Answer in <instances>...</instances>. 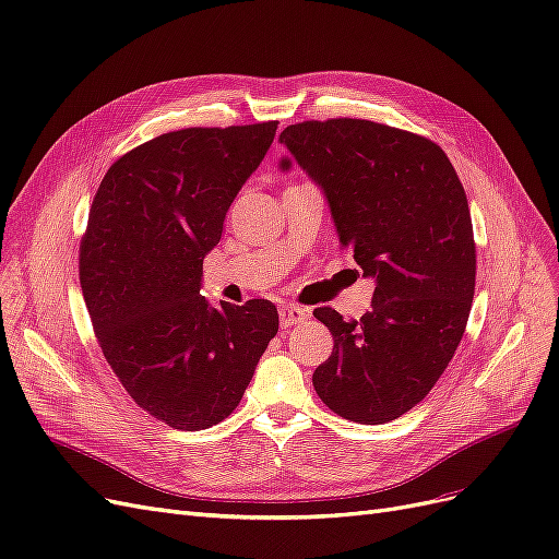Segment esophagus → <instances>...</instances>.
I'll list each match as a JSON object with an SVG mask.
<instances>
[{"label": "esophagus", "instance_id": "34e87169", "mask_svg": "<svg viewBox=\"0 0 559 559\" xmlns=\"http://www.w3.org/2000/svg\"><path fill=\"white\" fill-rule=\"evenodd\" d=\"M310 317L308 308H298V306H284L280 308V326L286 331L296 324H302Z\"/></svg>", "mask_w": 559, "mask_h": 559}]
</instances>
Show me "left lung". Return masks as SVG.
Returning <instances> with one entry per match:
<instances>
[{
	"mask_svg": "<svg viewBox=\"0 0 559 559\" xmlns=\"http://www.w3.org/2000/svg\"><path fill=\"white\" fill-rule=\"evenodd\" d=\"M280 142L321 186L337 240L376 280L359 321L314 310L333 352L312 384L341 417L384 425L431 392L464 335L476 289L464 186L431 140L361 118L302 121Z\"/></svg>",
	"mask_w": 559,
	"mask_h": 559,
	"instance_id": "1",
	"label": "left lung"
}]
</instances>
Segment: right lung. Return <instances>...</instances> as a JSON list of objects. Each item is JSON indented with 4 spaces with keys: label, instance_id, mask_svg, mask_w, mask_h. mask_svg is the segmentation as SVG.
Segmentation results:
<instances>
[{
    "label": "right lung",
    "instance_id": "add662e5",
    "mask_svg": "<svg viewBox=\"0 0 559 559\" xmlns=\"http://www.w3.org/2000/svg\"><path fill=\"white\" fill-rule=\"evenodd\" d=\"M275 130L165 132L118 158L95 193L79 249L95 337L132 401L173 429H207L238 408L280 329L270 300L212 308L200 296L202 261Z\"/></svg>",
    "mask_w": 559,
    "mask_h": 559
}]
</instances>
